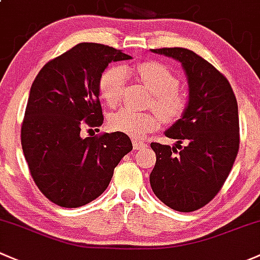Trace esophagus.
I'll return each instance as SVG.
<instances>
[{
  "instance_id": "obj_1",
  "label": "esophagus",
  "mask_w": 260,
  "mask_h": 260,
  "mask_svg": "<svg viewBox=\"0 0 260 260\" xmlns=\"http://www.w3.org/2000/svg\"><path fill=\"white\" fill-rule=\"evenodd\" d=\"M133 145H134V150L146 148V143H144V141H140V140H133Z\"/></svg>"
}]
</instances>
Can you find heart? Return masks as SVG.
I'll return each instance as SVG.
<instances>
[{
    "label": "heart",
    "mask_w": 260,
    "mask_h": 260,
    "mask_svg": "<svg viewBox=\"0 0 260 260\" xmlns=\"http://www.w3.org/2000/svg\"><path fill=\"white\" fill-rule=\"evenodd\" d=\"M135 72L144 86L152 93V105L160 111L165 121H175L184 114L188 103L178 90L179 80L173 71L160 62H143L136 66ZM125 84L126 71L121 66H111L101 75L99 92L109 108L119 105ZM161 116L156 111L141 112L124 108L109 117V126L112 131L130 138H144L159 126Z\"/></svg>",
    "instance_id": "obj_1"
}]
</instances>
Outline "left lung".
Here are the masks:
<instances>
[{"instance_id": "left-lung-1", "label": "left lung", "mask_w": 260, "mask_h": 260, "mask_svg": "<svg viewBox=\"0 0 260 260\" xmlns=\"http://www.w3.org/2000/svg\"><path fill=\"white\" fill-rule=\"evenodd\" d=\"M151 52L181 63L189 100L180 119L165 131V136L178 140L179 151L151 143L156 162L150 185L165 205L189 213L207 205L232 170L239 149L237 99L226 77L192 51L165 47Z\"/></svg>"}]
</instances>
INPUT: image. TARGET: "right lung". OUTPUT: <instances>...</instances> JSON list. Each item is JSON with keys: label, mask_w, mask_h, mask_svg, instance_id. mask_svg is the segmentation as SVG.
<instances>
[{"label": "right lung", "mask_w": 260, "mask_h": 260, "mask_svg": "<svg viewBox=\"0 0 260 260\" xmlns=\"http://www.w3.org/2000/svg\"><path fill=\"white\" fill-rule=\"evenodd\" d=\"M130 58L114 47L82 42L49 61L32 84L21 144L35 184L58 207L79 208L100 197L133 150L122 133L81 135L85 126L104 122L103 72L112 61Z\"/></svg>", "instance_id": "1"}]
</instances>
